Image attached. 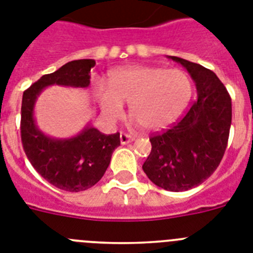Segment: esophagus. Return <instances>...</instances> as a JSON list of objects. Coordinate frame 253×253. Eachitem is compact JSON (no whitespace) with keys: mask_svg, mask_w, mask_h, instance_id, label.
Segmentation results:
<instances>
[{"mask_svg":"<svg viewBox=\"0 0 253 253\" xmlns=\"http://www.w3.org/2000/svg\"><path fill=\"white\" fill-rule=\"evenodd\" d=\"M120 140H121V144H128L131 143V141H133V137L131 136V135H128V133H125V132H121L120 135Z\"/></svg>","mask_w":253,"mask_h":253,"instance_id":"esophagus-1","label":"esophagus"}]
</instances>
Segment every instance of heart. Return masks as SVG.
I'll return each mask as SVG.
<instances>
[{
    "label": "heart",
    "instance_id": "heart-1",
    "mask_svg": "<svg viewBox=\"0 0 253 253\" xmlns=\"http://www.w3.org/2000/svg\"><path fill=\"white\" fill-rule=\"evenodd\" d=\"M109 87L95 86L103 113L117 120L123 103H130V114L145 130L157 131L179 118L193 94L192 80L181 69L159 67H126L114 69Z\"/></svg>",
    "mask_w": 253,
    "mask_h": 253
}]
</instances>
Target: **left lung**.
Returning <instances> with one entry per match:
<instances>
[{"label": "left lung", "instance_id": "obj_1", "mask_svg": "<svg viewBox=\"0 0 253 253\" xmlns=\"http://www.w3.org/2000/svg\"><path fill=\"white\" fill-rule=\"evenodd\" d=\"M169 59L189 72L198 99L179 122L150 136L152 152L143 169L159 188L185 192L209 179L221 162L230 131L231 99L212 71L177 56Z\"/></svg>", "mask_w": 253, "mask_h": 253}]
</instances>
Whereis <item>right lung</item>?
<instances>
[{
  "label": "right lung",
  "mask_w": 253,
  "mask_h": 253,
  "mask_svg": "<svg viewBox=\"0 0 253 253\" xmlns=\"http://www.w3.org/2000/svg\"><path fill=\"white\" fill-rule=\"evenodd\" d=\"M92 59L69 61L54 73L44 74L24 91L20 135L29 162L44 180L67 192H81L94 186L107 171L114 149L120 146V132L105 135L86 126L71 139H52L38 130L33 118L37 96L50 84L87 87Z\"/></svg>",
  "instance_id": "add662e5"
}]
</instances>
